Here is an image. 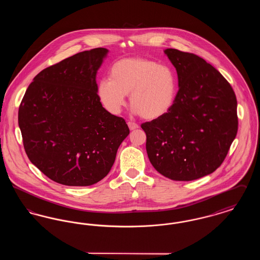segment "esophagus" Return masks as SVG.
Instances as JSON below:
<instances>
[{
    "label": "esophagus",
    "instance_id": "34e87169",
    "mask_svg": "<svg viewBox=\"0 0 260 260\" xmlns=\"http://www.w3.org/2000/svg\"><path fill=\"white\" fill-rule=\"evenodd\" d=\"M127 125H128L131 131H135L136 128H138V124H136V123H133V122H128Z\"/></svg>",
    "mask_w": 260,
    "mask_h": 260
}]
</instances>
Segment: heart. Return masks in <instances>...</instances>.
I'll list each match as a JSON object with an SVG mask.
<instances>
[{
	"instance_id": "1",
	"label": "heart",
	"mask_w": 260,
	"mask_h": 260,
	"mask_svg": "<svg viewBox=\"0 0 260 260\" xmlns=\"http://www.w3.org/2000/svg\"><path fill=\"white\" fill-rule=\"evenodd\" d=\"M129 93L133 112L146 120H156L173 108L177 81L166 65L143 57H128L115 62L110 79L99 81L98 96L103 107L113 115L120 114Z\"/></svg>"
}]
</instances>
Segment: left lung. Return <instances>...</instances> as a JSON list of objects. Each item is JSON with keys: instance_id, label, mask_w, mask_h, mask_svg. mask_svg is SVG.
Instances as JSON below:
<instances>
[{"instance_id": "left-lung-1", "label": "left lung", "mask_w": 260, "mask_h": 260, "mask_svg": "<svg viewBox=\"0 0 260 260\" xmlns=\"http://www.w3.org/2000/svg\"><path fill=\"white\" fill-rule=\"evenodd\" d=\"M178 78L171 111L141 124L149 161L161 175L191 181L213 173L238 131L233 88L213 66L193 53L164 50Z\"/></svg>"}]
</instances>
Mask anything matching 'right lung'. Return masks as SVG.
Listing matches in <instances>:
<instances>
[{
    "label": "right lung",
    "mask_w": 260,
    "mask_h": 260,
    "mask_svg": "<svg viewBox=\"0 0 260 260\" xmlns=\"http://www.w3.org/2000/svg\"><path fill=\"white\" fill-rule=\"evenodd\" d=\"M109 50H85L33 79L18 111L25 152L51 180L89 186L111 170L129 129L103 108L96 74Z\"/></svg>",
    "instance_id": "right-lung-1"
}]
</instances>
